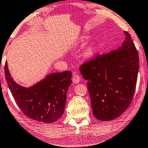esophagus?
Returning <instances> with one entry per match:
<instances>
[{
  "label": "esophagus",
  "mask_w": 148,
  "mask_h": 148,
  "mask_svg": "<svg viewBox=\"0 0 148 148\" xmlns=\"http://www.w3.org/2000/svg\"><path fill=\"white\" fill-rule=\"evenodd\" d=\"M80 79H81V77H79V75H75L73 77V82L74 83L79 82Z\"/></svg>",
  "instance_id": "obj_1"
}]
</instances>
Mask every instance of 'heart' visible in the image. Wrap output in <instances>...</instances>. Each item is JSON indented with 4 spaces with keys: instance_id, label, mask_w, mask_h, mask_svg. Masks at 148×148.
I'll return each instance as SVG.
<instances>
[{
    "instance_id": "obj_1",
    "label": "heart",
    "mask_w": 148,
    "mask_h": 148,
    "mask_svg": "<svg viewBox=\"0 0 148 148\" xmlns=\"http://www.w3.org/2000/svg\"><path fill=\"white\" fill-rule=\"evenodd\" d=\"M92 53H93L92 49H89V50H88L87 52V56H91L92 54Z\"/></svg>"
}]
</instances>
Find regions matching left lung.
Here are the masks:
<instances>
[{"label": "left lung", "instance_id": "left-lung-1", "mask_svg": "<svg viewBox=\"0 0 148 148\" xmlns=\"http://www.w3.org/2000/svg\"><path fill=\"white\" fill-rule=\"evenodd\" d=\"M121 47L98 54L83 63L79 71L88 81L93 114L101 121H110L125 112L133 100L139 69L138 52L130 34L124 31Z\"/></svg>", "mask_w": 148, "mask_h": 148}]
</instances>
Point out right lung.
<instances>
[{"label":"right lung","mask_w":148,"mask_h":148,"mask_svg":"<svg viewBox=\"0 0 148 148\" xmlns=\"http://www.w3.org/2000/svg\"><path fill=\"white\" fill-rule=\"evenodd\" d=\"M5 75L16 103L25 115L38 122L52 123L64 114L66 94L71 84L72 73L64 71L48 75L33 87L25 88L14 82L7 62Z\"/></svg>","instance_id":"obj_1"}]
</instances>
